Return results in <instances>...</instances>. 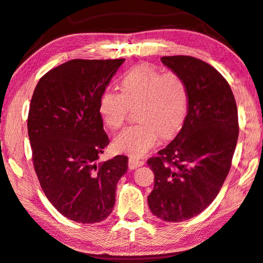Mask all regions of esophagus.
Segmentation results:
<instances>
[{
	"label": "esophagus",
	"instance_id": "34e87169",
	"mask_svg": "<svg viewBox=\"0 0 263 263\" xmlns=\"http://www.w3.org/2000/svg\"><path fill=\"white\" fill-rule=\"evenodd\" d=\"M144 163H145L144 161L135 159V157H130V159H128V168H130V169H137V168H139V166L144 165Z\"/></svg>",
	"mask_w": 263,
	"mask_h": 263
}]
</instances>
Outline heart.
Listing matches in <instances>:
<instances>
[{"label":"heart","instance_id":"heart-1","mask_svg":"<svg viewBox=\"0 0 263 263\" xmlns=\"http://www.w3.org/2000/svg\"><path fill=\"white\" fill-rule=\"evenodd\" d=\"M136 104L139 122L119 132L112 146L118 153L139 157L156 145L160 135L170 138L179 131L187 112V87L177 74H163L154 66L140 64L123 76L121 92L103 90L99 112L108 127L118 128L128 107Z\"/></svg>","mask_w":263,"mask_h":263}]
</instances>
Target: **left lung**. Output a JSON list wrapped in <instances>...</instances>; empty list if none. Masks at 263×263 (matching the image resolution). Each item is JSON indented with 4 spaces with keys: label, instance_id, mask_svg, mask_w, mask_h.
Segmentation results:
<instances>
[{
    "label": "left lung",
    "instance_id": "obj_1",
    "mask_svg": "<svg viewBox=\"0 0 263 263\" xmlns=\"http://www.w3.org/2000/svg\"><path fill=\"white\" fill-rule=\"evenodd\" d=\"M166 68L187 87V115L181 130L147 164L154 173L151 212L181 222L203 212L226 180L238 140L233 93L218 71L192 56H164Z\"/></svg>",
    "mask_w": 263,
    "mask_h": 263
}]
</instances>
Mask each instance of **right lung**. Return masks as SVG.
Wrapping results in <instances>:
<instances>
[{
  "instance_id": "obj_1",
  "label": "right lung",
  "mask_w": 263,
  "mask_h": 263,
  "mask_svg": "<svg viewBox=\"0 0 263 263\" xmlns=\"http://www.w3.org/2000/svg\"><path fill=\"white\" fill-rule=\"evenodd\" d=\"M125 59L71 60L42 77L27 118L34 170L47 199L63 216L98 223L112 212L127 157L98 162L109 138L100 97Z\"/></svg>"
}]
</instances>
